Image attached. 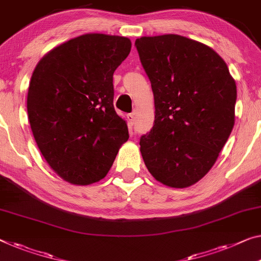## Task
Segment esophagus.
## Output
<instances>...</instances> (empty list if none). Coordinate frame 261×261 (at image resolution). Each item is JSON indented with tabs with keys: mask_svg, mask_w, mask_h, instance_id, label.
<instances>
[{
	"mask_svg": "<svg viewBox=\"0 0 261 261\" xmlns=\"http://www.w3.org/2000/svg\"><path fill=\"white\" fill-rule=\"evenodd\" d=\"M127 120H128V123H129V126H133L134 125V121H135V115L134 113H130L127 115Z\"/></svg>",
	"mask_w": 261,
	"mask_h": 261,
	"instance_id": "1",
	"label": "esophagus"
}]
</instances>
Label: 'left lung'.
Segmentation results:
<instances>
[{"mask_svg":"<svg viewBox=\"0 0 261 261\" xmlns=\"http://www.w3.org/2000/svg\"><path fill=\"white\" fill-rule=\"evenodd\" d=\"M136 50L154 93L155 120L140 151L155 179L187 188L207 174L234 125L237 86L205 44L179 35L141 37Z\"/></svg>","mask_w":261,"mask_h":261,"instance_id":"1","label":"left lung"}]
</instances>
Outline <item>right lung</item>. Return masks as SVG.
Instances as JSON below:
<instances>
[{
	"instance_id": "1",
	"label": "right lung",
	"mask_w": 261,
	"mask_h": 261,
	"mask_svg": "<svg viewBox=\"0 0 261 261\" xmlns=\"http://www.w3.org/2000/svg\"><path fill=\"white\" fill-rule=\"evenodd\" d=\"M126 37L87 34L44 56L28 91V117L36 143L63 179L86 186L103 178L127 123L113 106V73L129 55Z\"/></svg>"
}]
</instances>
